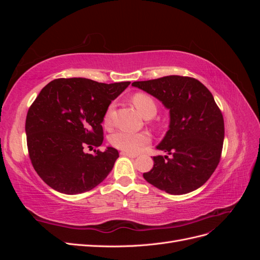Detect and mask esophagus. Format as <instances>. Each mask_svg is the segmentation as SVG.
<instances>
[{
	"label": "esophagus",
	"instance_id": "esophagus-1",
	"mask_svg": "<svg viewBox=\"0 0 260 260\" xmlns=\"http://www.w3.org/2000/svg\"><path fill=\"white\" fill-rule=\"evenodd\" d=\"M120 155L122 156H127V157H130V158H136V157L138 156V154H133V153H128V152H121Z\"/></svg>",
	"mask_w": 260,
	"mask_h": 260
}]
</instances>
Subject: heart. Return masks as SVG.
Wrapping results in <instances>:
<instances>
[{"label":"heart","mask_w":260,"mask_h":260,"mask_svg":"<svg viewBox=\"0 0 260 260\" xmlns=\"http://www.w3.org/2000/svg\"><path fill=\"white\" fill-rule=\"evenodd\" d=\"M132 103L137 107L140 114L144 118L147 116H154L156 114L157 107L154 100L145 93H136L132 96ZM113 105H109L103 117V123L105 127H109L112 124V113ZM151 138L146 132H128V131H117L111 136V143L116 148L122 152L136 153L139 149L148 144Z\"/></svg>","instance_id":"b5f03b06"}]
</instances>
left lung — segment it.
Returning a JSON list of instances; mask_svg holds the SVG:
<instances>
[{
	"label": "left lung",
	"instance_id": "1",
	"mask_svg": "<svg viewBox=\"0 0 260 260\" xmlns=\"http://www.w3.org/2000/svg\"><path fill=\"white\" fill-rule=\"evenodd\" d=\"M133 86L158 99L170 112L169 130L157 148L148 183L169 194L190 193L214 174L221 157L224 121L210 91L198 79L166 76L136 81Z\"/></svg>",
	"mask_w": 260,
	"mask_h": 260
}]
</instances>
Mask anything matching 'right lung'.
<instances>
[{
    "label": "right lung",
    "instance_id": "1",
    "mask_svg": "<svg viewBox=\"0 0 260 260\" xmlns=\"http://www.w3.org/2000/svg\"><path fill=\"white\" fill-rule=\"evenodd\" d=\"M129 84L59 78L39 93L26 118L28 153L37 174L55 191L84 193L112 171L119 157L116 148L84 151L103 143L104 114Z\"/></svg>",
    "mask_w": 260,
    "mask_h": 260
}]
</instances>
